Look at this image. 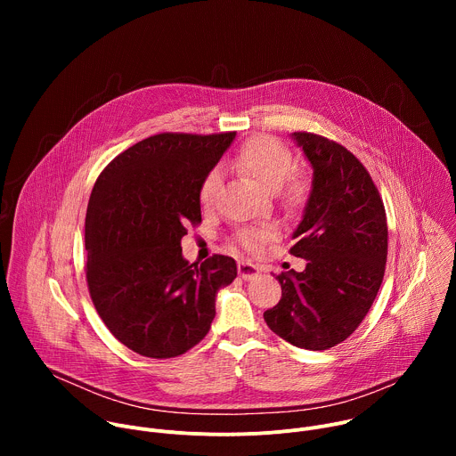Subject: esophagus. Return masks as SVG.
<instances>
[{
  "mask_svg": "<svg viewBox=\"0 0 456 456\" xmlns=\"http://www.w3.org/2000/svg\"><path fill=\"white\" fill-rule=\"evenodd\" d=\"M238 274H240L241 280H254V278H257L259 269L256 265L248 264V262H240L238 264Z\"/></svg>",
  "mask_w": 456,
  "mask_h": 456,
  "instance_id": "34e87169",
  "label": "esophagus"
}]
</instances>
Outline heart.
I'll use <instances>...</instances> for the list:
<instances>
[{
	"label": "heart",
	"instance_id": "heart-1",
	"mask_svg": "<svg viewBox=\"0 0 456 456\" xmlns=\"http://www.w3.org/2000/svg\"><path fill=\"white\" fill-rule=\"evenodd\" d=\"M232 167L257 182L264 189L276 192L287 208H297L306 197V180L292 173V153L290 150L276 137L256 135L245 141L231 160ZM222 176L218 169H211L200 182L199 200L204 208L213 206ZM278 234L274 225L262 227H245L234 234L238 245L248 252H259Z\"/></svg>",
	"mask_w": 456,
	"mask_h": 456
}]
</instances>
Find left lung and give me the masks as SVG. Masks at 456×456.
Wrapping results in <instances>:
<instances>
[{
    "label": "left lung",
    "instance_id": "obj_1",
    "mask_svg": "<svg viewBox=\"0 0 456 456\" xmlns=\"http://www.w3.org/2000/svg\"><path fill=\"white\" fill-rule=\"evenodd\" d=\"M314 167L312 192L290 254L303 273H281V299L264 317L269 329L305 350L348 339L368 314L384 278L386 211L368 169L336 141L294 132Z\"/></svg>",
    "mask_w": 456,
    "mask_h": 456
}]
</instances>
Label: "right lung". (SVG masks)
Masks as SVG:
<instances>
[{"label":"right lung","instance_id":"1","mask_svg":"<svg viewBox=\"0 0 456 456\" xmlns=\"http://www.w3.org/2000/svg\"><path fill=\"white\" fill-rule=\"evenodd\" d=\"M234 132L159 134L117 155L86 209L90 297L117 341L151 359L199 345L215 319L220 287L238 274L231 256L182 257L187 227L202 222L199 187Z\"/></svg>","mask_w":456,"mask_h":456}]
</instances>
